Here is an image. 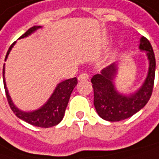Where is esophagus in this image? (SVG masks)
<instances>
[{"label": "esophagus", "mask_w": 159, "mask_h": 159, "mask_svg": "<svg viewBox=\"0 0 159 159\" xmlns=\"http://www.w3.org/2000/svg\"><path fill=\"white\" fill-rule=\"evenodd\" d=\"M89 79V75L85 73H83L81 74L79 76H78V81H85V80Z\"/></svg>", "instance_id": "esophagus-1"}]
</instances>
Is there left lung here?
<instances>
[{
  "label": "left lung",
  "mask_w": 159,
  "mask_h": 159,
  "mask_svg": "<svg viewBox=\"0 0 159 159\" xmlns=\"http://www.w3.org/2000/svg\"><path fill=\"white\" fill-rule=\"evenodd\" d=\"M139 50L146 52L148 60V71L145 81L134 93L122 94L117 91L115 80L118 73V64L114 63L94 75L91 82L94 88V105L98 116L110 122L126 119L143 108L148 102L154 85L156 59L149 41L140 38Z\"/></svg>",
  "instance_id": "8db88e82"
}]
</instances>
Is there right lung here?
Instances as JSON below:
<instances>
[{"label":"right lung","instance_id":"add662e5","mask_svg":"<svg viewBox=\"0 0 159 159\" xmlns=\"http://www.w3.org/2000/svg\"><path fill=\"white\" fill-rule=\"evenodd\" d=\"M40 28H42V26H34V27L30 28L19 39L28 37L29 35L33 34L34 33H35ZM15 43H16V42H14L10 46L7 52V54L5 56V61L7 60L8 55L11 52V51ZM2 74H3V84H4V89H5L8 102H9V105L12 110V112L15 114V116L17 117H19L20 119H22L32 125L38 126V127H44V128L56 125L62 121V119L65 116V109L68 105L71 94H72L74 88L75 87V85L77 84L76 77L65 80V81L59 83L56 85L55 89L53 90L52 94H51L49 99L41 107L35 109V110H33V111H22L14 105V103L11 100V95L9 94V91H8L7 86H6V82H5V75H5V65H3Z\"/></svg>","mask_w":159,"mask_h":159}]
</instances>
